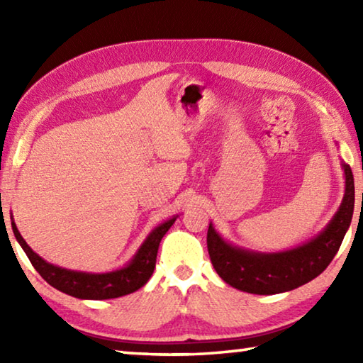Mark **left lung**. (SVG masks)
<instances>
[{"mask_svg":"<svg viewBox=\"0 0 363 363\" xmlns=\"http://www.w3.org/2000/svg\"><path fill=\"white\" fill-rule=\"evenodd\" d=\"M346 174V194L340 210L320 235L284 253L259 255L233 248L208 227L206 245L213 267L225 284L253 294L284 293L307 284L320 275L340 250L354 213V176L349 164H342ZM363 199V194H362Z\"/></svg>","mask_w":363,"mask_h":363,"instance_id":"1","label":"left lung"}]
</instances>
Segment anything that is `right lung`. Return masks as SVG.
I'll use <instances>...</instances> for the list:
<instances>
[{
	"mask_svg": "<svg viewBox=\"0 0 363 363\" xmlns=\"http://www.w3.org/2000/svg\"><path fill=\"white\" fill-rule=\"evenodd\" d=\"M176 220V218L167 220L162 225H158L155 230L147 237V240L143 243V247L134 256V259L128 264L126 267L115 272L108 274H86V272H75V270L60 269L57 266L46 262L45 259L35 253V251L28 247L27 242L23 240L22 235L17 230L16 224L12 223V230L17 242L26 251L32 266L36 269L43 279H45L49 285L57 288L59 291L70 294L79 299H112L118 296H125L133 291L139 290L140 286L147 284L155 269L157 262V251L160 247V242L164 233Z\"/></svg>",
	"mask_w": 363,
	"mask_h": 363,
	"instance_id": "1",
	"label": "right lung"
}]
</instances>
